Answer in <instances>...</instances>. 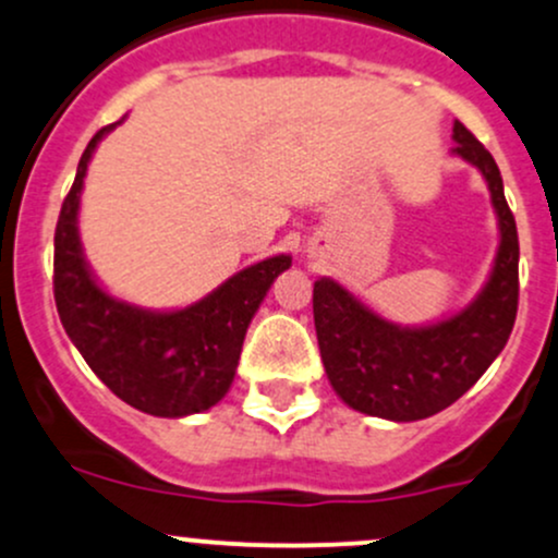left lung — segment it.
Returning <instances> with one entry per match:
<instances>
[{
	"label": "left lung",
	"instance_id": "obj_1",
	"mask_svg": "<svg viewBox=\"0 0 558 558\" xmlns=\"http://www.w3.org/2000/svg\"><path fill=\"white\" fill-rule=\"evenodd\" d=\"M452 154L471 161L493 194L500 247L489 281L463 311L428 327H399L332 279L314 284V325L335 393L364 415L410 423L436 415L487 373L519 308V233L493 154L454 122Z\"/></svg>",
	"mask_w": 558,
	"mask_h": 558
}]
</instances>
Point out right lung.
Masks as SVG:
<instances>
[{"instance_id":"right-lung-1","label":"right lung","mask_w":558,"mask_h":558,"mask_svg":"<svg viewBox=\"0 0 558 558\" xmlns=\"http://www.w3.org/2000/svg\"><path fill=\"white\" fill-rule=\"evenodd\" d=\"M113 124L98 130L76 167L56 226V305L65 335L95 375L135 410L183 417L218 404L236 375L244 335L290 255L268 257L181 311H146L111 298L82 255V183L89 157Z\"/></svg>"}]
</instances>
